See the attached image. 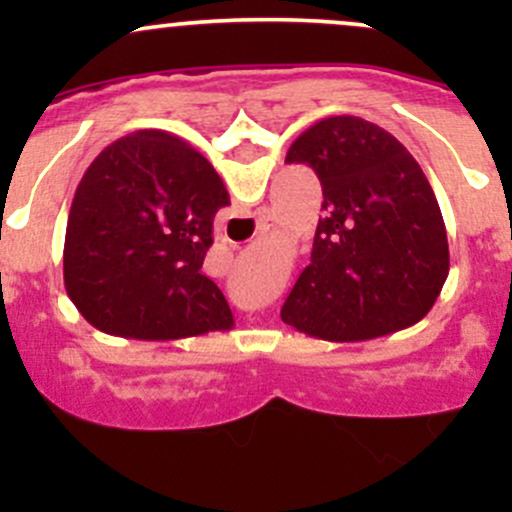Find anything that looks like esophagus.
I'll use <instances>...</instances> for the list:
<instances>
[{
	"instance_id": "esophagus-1",
	"label": "esophagus",
	"mask_w": 512,
	"mask_h": 512,
	"mask_svg": "<svg viewBox=\"0 0 512 512\" xmlns=\"http://www.w3.org/2000/svg\"><path fill=\"white\" fill-rule=\"evenodd\" d=\"M270 220H272V218H270V215H267V218H265V223H270ZM267 227H270V225H267Z\"/></svg>"
}]
</instances>
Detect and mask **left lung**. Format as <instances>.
Returning <instances> with one entry per match:
<instances>
[{
  "instance_id": "1",
  "label": "left lung",
  "mask_w": 512,
  "mask_h": 512,
  "mask_svg": "<svg viewBox=\"0 0 512 512\" xmlns=\"http://www.w3.org/2000/svg\"><path fill=\"white\" fill-rule=\"evenodd\" d=\"M322 183L312 262L282 322L327 342H366L421 322L448 277V237L416 158L376 123L322 118L289 146Z\"/></svg>"
}]
</instances>
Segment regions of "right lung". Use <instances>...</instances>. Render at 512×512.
<instances>
[{"instance_id":"obj_1","label":"right lung","mask_w":512,"mask_h":512,"mask_svg":"<svg viewBox=\"0 0 512 512\" xmlns=\"http://www.w3.org/2000/svg\"><path fill=\"white\" fill-rule=\"evenodd\" d=\"M225 205L220 175L183 138L165 131L118 138L74 193L66 294L86 322L113 337L163 342L230 329L227 299L200 272Z\"/></svg>"}]
</instances>
